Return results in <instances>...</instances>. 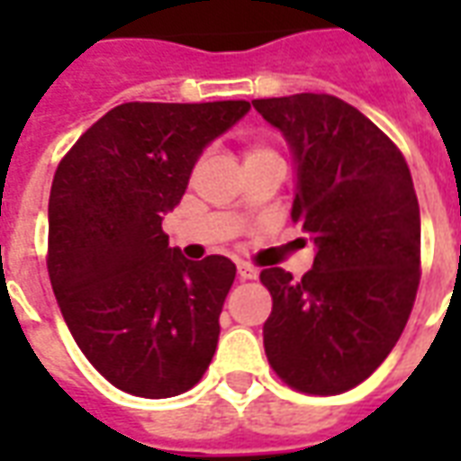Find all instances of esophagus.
Wrapping results in <instances>:
<instances>
[{
  "label": "esophagus",
  "instance_id": "1",
  "mask_svg": "<svg viewBox=\"0 0 461 461\" xmlns=\"http://www.w3.org/2000/svg\"><path fill=\"white\" fill-rule=\"evenodd\" d=\"M237 274H240V279L244 281H254L259 276V271L254 269L251 264H240V267H237Z\"/></svg>",
  "mask_w": 461,
  "mask_h": 461
}]
</instances>
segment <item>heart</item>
Here are the masks:
<instances>
[{"label": "heart", "instance_id": "obj_1", "mask_svg": "<svg viewBox=\"0 0 461 461\" xmlns=\"http://www.w3.org/2000/svg\"><path fill=\"white\" fill-rule=\"evenodd\" d=\"M257 152H274L271 148H267V145H261V142H254V145H249L247 148V155H257Z\"/></svg>", "mask_w": 461, "mask_h": 461}]
</instances>
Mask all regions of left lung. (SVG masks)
<instances>
[{"label":"left lung","instance_id":"8db88e82","mask_svg":"<svg viewBox=\"0 0 461 461\" xmlns=\"http://www.w3.org/2000/svg\"><path fill=\"white\" fill-rule=\"evenodd\" d=\"M296 158L291 220L316 244L301 281L261 271L271 313L264 350L306 395H340L390 356L420 286V204L402 152L357 108L329 94L251 101Z\"/></svg>","mask_w":461,"mask_h":461}]
</instances>
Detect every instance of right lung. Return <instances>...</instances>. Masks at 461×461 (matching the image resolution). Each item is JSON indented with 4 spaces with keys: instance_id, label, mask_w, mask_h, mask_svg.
I'll return each mask as SVG.
<instances>
[{
    "instance_id": "right-lung-1",
    "label": "right lung",
    "mask_w": 461,
    "mask_h": 461,
    "mask_svg": "<svg viewBox=\"0 0 461 461\" xmlns=\"http://www.w3.org/2000/svg\"><path fill=\"white\" fill-rule=\"evenodd\" d=\"M247 111V101L115 105L56 167L49 279L88 363L122 393L180 395L210 367L237 267L185 259L162 214L180 204L202 148Z\"/></svg>"
}]
</instances>
